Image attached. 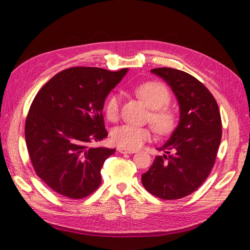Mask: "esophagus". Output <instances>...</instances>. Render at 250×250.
I'll list each match as a JSON object with an SVG mask.
<instances>
[{"instance_id":"esophagus-1","label":"esophagus","mask_w":250,"mask_h":250,"mask_svg":"<svg viewBox=\"0 0 250 250\" xmlns=\"http://www.w3.org/2000/svg\"><path fill=\"white\" fill-rule=\"evenodd\" d=\"M118 151L120 153H134L135 152V150L126 149V148H124V147H118Z\"/></svg>"}]
</instances>
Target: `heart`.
<instances>
[{"label": "heart", "instance_id": "b5f03b06", "mask_svg": "<svg viewBox=\"0 0 250 250\" xmlns=\"http://www.w3.org/2000/svg\"><path fill=\"white\" fill-rule=\"evenodd\" d=\"M134 92L151 108L148 120L155 126L160 135H168L177 126L178 117L176 111L167 106L171 102V93L166 84L159 82H146L137 84ZM122 97L119 92H111L105 100L104 111L109 121H117L120 117ZM153 130L151 126L135 125H121L111 132V140L116 145L134 150L145 143L151 141Z\"/></svg>", "mask_w": 250, "mask_h": 250}]
</instances>
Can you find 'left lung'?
<instances>
[{
	"label": "left lung",
	"mask_w": 250,
	"mask_h": 250,
	"mask_svg": "<svg viewBox=\"0 0 250 250\" xmlns=\"http://www.w3.org/2000/svg\"><path fill=\"white\" fill-rule=\"evenodd\" d=\"M152 73L162 77L177 97L180 120L172 136L158 150L152 166L142 175L148 192L162 200H177L198 189L213 168L221 141L218 104L204 83L171 67Z\"/></svg>",
	"instance_id": "left-lung-1"
}]
</instances>
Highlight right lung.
I'll return each instance as SVG.
<instances>
[{"instance_id":"obj_1","label":"right lung","mask_w":250,"mask_h":250,"mask_svg":"<svg viewBox=\"0 0 250 250\" xmlns=\"http://www.w3.org/2000/svg\"><path fill=\"white\" fill-rule=\"evenodd\" d=\"M128 68H65L47 82L32 102L24 135L32 167L48 187L68 199L93 193L101 168L115 149L91 144L107 136L104 101Z\"/></svg>"}]
</instances>
